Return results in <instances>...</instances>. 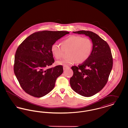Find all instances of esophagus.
I'll return each mask as SVG.
<instances>
[{
    "mask_svg": "<svg viewBox=\"0 0 128 128\" xmlns=\"http://www.w3.org/2000/svg\"><path fill=\"white\" fill-rule=\"evenodd\" d=\"M70 68L69 67H68V66H64L63 67V70H66V69H68V68Z\"/></svg>",
    "mask_w": 128,
    "mask_h": 128,
    "instance_id": "1",
    "label": "esophagus"
}]
</instances>
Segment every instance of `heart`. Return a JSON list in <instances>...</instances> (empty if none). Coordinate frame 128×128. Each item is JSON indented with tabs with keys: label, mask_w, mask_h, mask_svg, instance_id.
<instances>
[{
	"label": "heart",
	"mask_w": 128,
	"mask_h": 128,
	"mask_svg": "<svg viewBox=\"0 0 128 128\" xmlns=\"http://www.w3.org/2000/svg\"><path fill=\"white\" fill-rule=\"evenodd\" d=\"M92 42L88 37L72 36L62 42V46L54 43L51 47L52 55L57 60L62 57L64 51L68 50L66 58L58 61L57 64L64 66L71 65L76 62L82 63L86 61L91 55Z\"/></svg>",
	"instance_id": "b5f03b06"
}]
</instances>
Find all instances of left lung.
Wrapping results in <instances>:
<instances>
[{
  "instance_id": "1",
  "label": "left lung",
  "mask_w": 128,
  "mask_h": 128,
  "mask_svg": "<svg viewBox=\"0 0 128 128\" xmlns=\"http://www.w3.org/2000/svg\"><path fill=\"white\" fill-rule=\"evenodd\" d=\"M73 32L89 37L93 46L89 58L78 67H72L73 75L70 79V85L77 94L90 97L100 91L108 82L113 66L111 50L108 43L92 32Z\"/></svg>"
}]
</instances>
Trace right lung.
Wrapping results in <instances>:
<instances>
[{
	"label": "right lung",
	"instance_id": "1",
	"mask_svg": "<svg viewBox=\"0 0 128 128\" xmlns=\"http://www.w3.org/2000/svg\"><path fill=\"white\" fill-rule=\"evenodd\" d=\"M70 32L43 30L34 32L18 46L15 55L14 72L18 82L26 93L41 98L54 88L56 78L63 72L58 65L47 68L54 62L51 46Z\"/></svg>",
	"mask_w": 128,
	"mask_h": 128
}]
</instances>
